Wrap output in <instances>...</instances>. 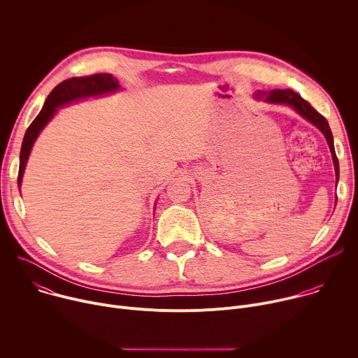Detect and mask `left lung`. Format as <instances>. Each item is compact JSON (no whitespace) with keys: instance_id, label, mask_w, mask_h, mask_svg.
I'll return each mask as SVG.
<instances>
[{"instance_id":"8db88e82","label":"left lung","mask_w":358,"mask_h":358,"mask_svg":"<svg viewBox=\"0 0 358 358\" xmlns=\"http://www.w3.org/2000/svg\"><path fill=\"white\" fill-rule=\"evenodd\" d=\"M258 99H265L266 101H271V103H282V105H289L292 106L299 115H301L304 119H308L310 123H313L316 127H319L323 134L326 136V140L329 143L330 151H331V157L334 162V170H336V178L338 181V160L336 156L334 151V144H333V134L330 130V126L326 120L324 116H322L308 100H304L299 93L290 90V89H285V90H271V92H264V90H258L257 92Z\"/></svg>"}]
</instances>
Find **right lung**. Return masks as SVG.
<instances>
[{
	"instance_id": "right-lung-1",
	"label": "right lung",
	"mask_w": 358,
	"mask_h": 358,
	"mask_svg": "<svg viewBox=\"0 0 358 358\" xmlns=\"http://www.w3.org/2000/svg\"><path fill=\"white\" fill-rule=\"evenodd\" d=\"M120 87L119 80L113 78L110 73H94L89 76H76L71 78L68 80H64L59 83L45 100V105L39 115L34 119V122L29 124V127L25 131L21 155H20V171H18V185L21 187L24 170L29 157L31 148L34 145V141L36 140L38 134L43 129V126L52 119V116L57 112V108L64 106L69 101L89 97V96H99L103 93L115 92Z\"/></svg>"
}]
</instances>
